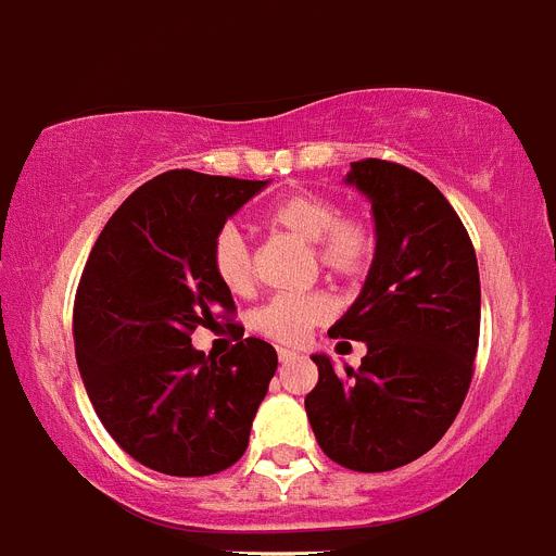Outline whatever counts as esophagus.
<instances>
[{"instance_id": "obj_1", "label": "esophagus", "mask_w": 556, "mask_h": 556, "mask_svg": "<svg viewBox=\"0 0 556 556\" xmlns=\"http://www.w3.org/2000/svg\"><path fill=\"white\" fill-rule=\"evenodd\" d=\"M294 356H298V351H292V348H278V358L281 362H292Z\"/></svg>"}]
</instances>
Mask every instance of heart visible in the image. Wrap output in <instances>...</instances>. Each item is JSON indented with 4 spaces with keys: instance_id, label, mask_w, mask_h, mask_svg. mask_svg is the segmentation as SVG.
I'll list each match as a JSON object with an SVG mask.
<instances>
[{
    "instance_id": "b5f03b06",
    "label": "heart",
    "mask_w": 556,
    "mask_h": 556,
    "mask_svg": "<svg viewBox=\"0 0 556 556\" xmlns=\"http://www.w3.org/2000/svg\"><path fill=\"white\" fill-rule=\"evenodd\" d=\"M273 230L294 236L312 250V269H323L337 281L356 283L376 262V228L362 214H342L339 203L317 191H292L264 211ZM211 269L228 292L250 294L255 287L253 250L236 225H223L211 242ZM333 312V298L326 289L301 294H278L253 314V328L275 342H298L317 323Z\"/></svg>"
}]
</instances>
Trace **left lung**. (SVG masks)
Instances as JSON below:
<instances>
[{
  "label": "left lung",
  "instance_id": "8db88e82",
  "mask_svg": "<svg viewBox=\"0 0 556 556\" xmlns=\"http://www.w3.org/2000/svg\"><path fill=\"white\" fill-rule=\"evenodd\" d=\"M348 184L370 198L378 250L358 301L328 333L367 342V356L348 376L312 356L320 378L306 415L328 459L384 473L434 448L459 415L479 348V264L459 214L420 172L365 159Z\"/></svg>",
  "mask_w": 556,
  "mask_h": 556
}]
</instances>
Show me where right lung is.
<instances>
[{"label":"right lung","mask_w":556,"mask_h":556,"mask_svg":"<svg viewBox=\"0 0 556 556\" xmlns=\"http://www.w3.org/2000/svg\"><path fill=\"white\" fill-rule=\"evenodd\" d=\"M267 180L172 169L113 211L75 294V351L97 417L125 454L166 476H211L242 459L278 356L242 339L211 269L225 219ZM225 319L240 342L220 359L190 348Z\"/></svg>","instance_id":"1"}]
</instances>
